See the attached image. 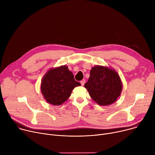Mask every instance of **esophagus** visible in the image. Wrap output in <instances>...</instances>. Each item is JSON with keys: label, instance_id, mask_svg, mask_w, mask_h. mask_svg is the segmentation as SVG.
<instances>
[{"label": "esophagus", "instance_id": "1", "mask_svg": "<svg viewBox=\"0 0 155 155\" xmlns=\"http://www.w3.org/2000/svg\"><path fill=\"white\" fill-rule=\"evenodd\" d=\"M80 83H81V86H84V85H85V80H81V81H80Z\"/></svg>", "mask_w": 155, "mask_h": 155}]
</instances>
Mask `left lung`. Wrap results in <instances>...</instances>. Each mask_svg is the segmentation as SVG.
I'll use <instances>...</instances> for the list:
<instances>
[{"instance_id":"1","label":"left lung","mask_w":155,"mask_h":155,"mask_svg":"<svg viewBox=\"0 0 155 155\" xmlns=\"http://www.w3.org/2000/svg\"><path fill=\"white\" fill-rule=\"evenodd\" d=\"M92 99L101 106H107L116 101L122 85L120 77L114 70L96 65L90 70V76L85 84Z\"/></svg>"}]
</instances>
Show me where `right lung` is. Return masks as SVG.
Instances as JSON below:
<instances>
[{
  "label": "right lung",
  "instance_id": "obj_1",
  "mask_svg": "<svg viewBox=\"0 0 155 155\" xmlns=\"http://www.w3.org/2000/svg\"><path fill=\"white\" fill-rule=\"evenodd\" d=\"M66 65L49 70L41 81V90L46 101L58 106L70 97L73 89L80 86Z\"/></svg>",
  "mask_w": 155,
  "mask_h": 155
}]
</instances>
